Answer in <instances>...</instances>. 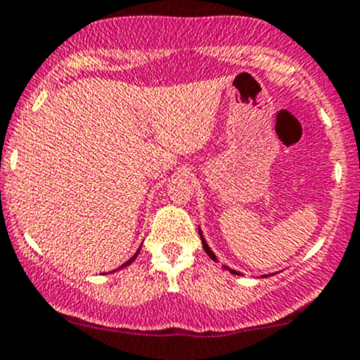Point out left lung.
I'll use <instances>...</instances> for the list:
<instances>
[{"label":"left lung","mask_w":360,"mask_h":360,"mask_svg":"<svg viewBox=\"0 0 360 360\" xmlns=\"http://www.w3.org/2000/svg\"><path fill=\"white\" fill-rule=\"evenodd\" d=\"M199 236H201V241H202V248H205V251H206V253H207V257H210L211 259H214V262H218V258H216V255L213 253V251L210 250V246H207L206 240H205V238H202V233H201V229H199ZM224 268H226V270H229L228 266H224ZM229 271H231L233 275H241V274H238L236 270H229ZM263 276H266V275H263Z\"/></svg>","instance_id":"obj_1"}]
</instances>
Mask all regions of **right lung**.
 I'll return each instance as SVG.
<instances>
[{
    "label": "right lung",
    "mask_w": 360,
    "mask_h": 360,
    "mask_svg": "<svg viewBox=\"0 0 360 360\" xmlns=\"http://www.w3.org/2000/svg\"><path fill=\"white\" fill-rule=\"evenodd\" d=\"M139 251H141V248H139V250L136 251V255H134V257H131V258H129V259H127V262H125V263H124V265H122V266H120V268H125V266H129V265H131V263L134 262V259H136V258H137ZM117 270H119V268H117Z\"/></svg>",
    "instance_id": "1"
}]
</instances>
